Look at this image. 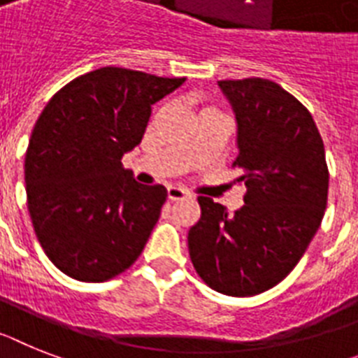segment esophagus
<instances>
[{
    "mask_svg": "<svg viewBox=\"0 0 358 358\" xmlns=\"http://www.w3.org/2000/svg\"><path fill=\"white\" fill-rule=\"evenodd\" d=\"M189 193L187 191H184L182 187H169L167 189V198H169L171 202H176V200H184V198H187Z\"/></svg>",
    "mask_w": 358,
    "mask_h": 358,
    "instance_id": "obj_1",
    "label": "esophagus"
}]
</instances>
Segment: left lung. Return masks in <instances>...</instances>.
<instances>
[{
	"mask_svg": "<svg viewBox=\"0 0 358 358\" xmlns=\"http://www.w3.org/2000/svg\"><path fill=\"white\" fill-rule=\"evenodd\" d=\"M238 122V184L244 206L227 215L198 196L189 257L211 289L253 296L289 275L322 224L329 171L322 136L304 105L264 78L222 80Z\"/></svg>",
	"mask_w": 358,
	"mask_h": 358,
	"instance_id": "obj_1",
	"label": "left lung"
}]
</instances>
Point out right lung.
I'll return each mask as SVG.
<instances>
[{"instance_id":"1","label":"right lung","mask_w":358,"mask_h":358,"mask_svg":"<svg viewBox=\"0 0 358 358\" xmlns=\"http://www.w3.org/2000/svg\"><path fill=\"white\" fill-rule=\"evenodd\" d=\"M184 82L101 67L45 105L25 155L27 207L45 255L71 278L110 280L142 255L167 191L136 184L122 158L142 142L151 105Z\"/></svg>"}]
</instances>
